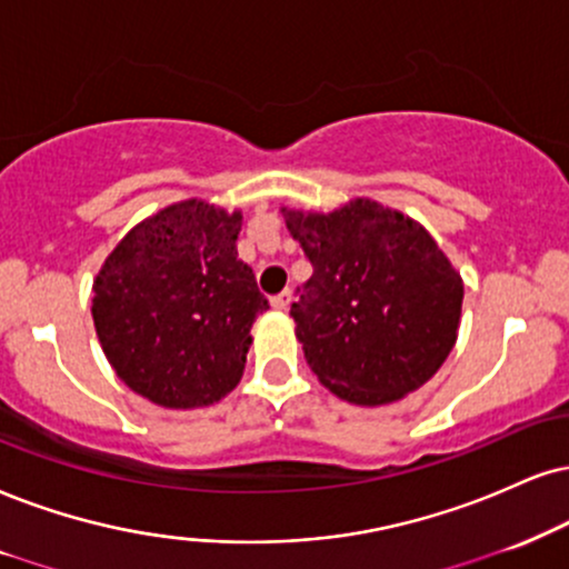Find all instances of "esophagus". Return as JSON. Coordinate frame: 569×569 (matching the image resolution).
<instances>
[{"label": "esophagus", "instance_id": "obj_1", "mask_svg": "<svg viewBox=\"0 0 569 569\" xmlns=\"http://www.w3.org/2000/svg\"><path fill=\"white\" fill-rule=\"evenodd\" d=\"M290 300H292V292L284 290V292H279V296H273L269 303H271V308H277V311H287Z\"/></svg>", "mask_w": 569, "mask_h": 569}]
</instances>
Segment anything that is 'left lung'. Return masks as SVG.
Returning <instances> with one entry per match:
<instances>
[{
  "label": "left lung",
  "mask_w": 569,
  "mask_h": 569,
  "mask_svg": "<svg viewBox=\"0 0 569 569\" xmlns=\"http://www.w3.org/2000/svg\"><path fill=\"white\" fill-rule=\"evenodd\" d=\"M313 266L290 317L319 382L356 406L401 401L443 367L465 284L430 231L369 198L287 210Z\"/></svg>",
  "instance_id": "obj_1"
}]
</instances>
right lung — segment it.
<instances>
[{
    "label": "right lung",
    "mask_w": 569,
    "mask_h": 569,
    "mask_svg": "<svg viewBox=\"0 0 569 569\" xmlns=\"http://www.w3.org/2000/svg\"><path fill=\"white\" fill-rule=\"evenodd\" d=\"M242 213L173 202L104 258L91 317L116 375L166 409H200L240 382L250 327L269 308L237 258Z\"/></svg>",
    "instance_id": "obj_1"
}]
</instances>
